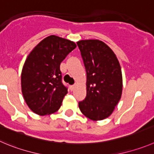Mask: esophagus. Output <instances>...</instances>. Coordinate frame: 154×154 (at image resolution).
<instances>
[{"label": "esophagus", "instance_id": "esophagus-1", "mask_svg": "<svg viewBox=\"0 0 154 154\" xmlns=\"http://www.w3.org/2000/svg\"><path fill=\"white\" fill-rule=\"evenodd\" d=\"M75 87H76V85L70 86V90H74V89H75Z\"/></svg>", "mask_w": 154, "mask_h": 154}]
</instances>
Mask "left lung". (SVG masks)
<instances>
[{"mask_svg": "<svg viewBox=\"0 0 154 154\" xmlns=\"http://www.w3.org/2000/svg\"><path fill=\"white\" fill-rule=\"evenodd\" d=\"M87 71V97L79 103L80 111L93 121L112 115L122 93V74L114 51L98 39L77 42Z\"/></svg>", "mask_w": 154, "mask_h": 154, "instance_id": "8db88e82", "label": "left lung"}]
</instances>
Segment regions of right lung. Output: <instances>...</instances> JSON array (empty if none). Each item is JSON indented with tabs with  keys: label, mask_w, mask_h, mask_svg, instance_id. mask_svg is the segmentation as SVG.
<instances>
[{
	"label": "right lung",
	"mask_w": 154,
	"mask_h": 154,
	"mask_svg": "<svg viewBox=\"0 0 154 154\" xmlns=\"http://www.w3.org/2000/svg\"><path fill=\"white\" fill-rule=\"evenodd\" d=\"M77 47L73 41L51 35L30 51L21 73V90L26 103L38 116L59 109L67 90L61 83L60 65Z\"/></svg>",
	"instance_id": "obj_1"
}]
</instances>
